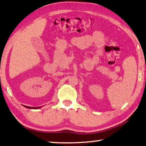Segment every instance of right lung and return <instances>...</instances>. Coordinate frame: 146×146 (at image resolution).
Masks as SVG:
<instances>
[{
  "mask_svg": "<svg viewBox=\"0 0 146 146\" xmlns=\"http://www.w3.org/2000/svg\"><path fill=\"white\" fill-rule=\"evenodd\" d=\"M25 108H29V109H36V108H40V107H35V108H33V107H29V106H25Z\"/></svg>",
  "mask_w": 146,
  "mask_h": 146,
  "instance_id": "right-lung-1",
  "label": "right lung"
}]
</instances>
